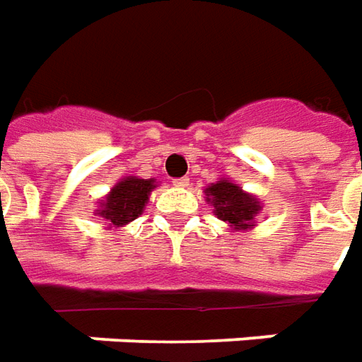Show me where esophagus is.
Returning <instances> with one entry per match:
<instances>
[{
  "mask_svg": "<svg viewBox=\"0 0 362 362\" xmlns=\"http://www.w3.org/2000/svg\"><path fill=\"white\" fill-rule=\"evenodd\" d=\"M173 185H175V187H189V179H187V177H179V179H173Z\"/></svg>",
  "mask_w": 362,
  "mask_h": 362,
  "instance_id": "esophagus-1",
  "label": "esophagus"
}]
</instances>
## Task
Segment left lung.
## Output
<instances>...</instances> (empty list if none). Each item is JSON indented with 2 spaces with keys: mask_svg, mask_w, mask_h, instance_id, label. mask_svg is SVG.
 Instances as JSON below:
<instances>
[{
  "mask_svg": "<svg viewBox=\"0 0 362 362\" xmlns=\"http://www.w3.org/2000/svg\"><path fill=\"white\" fill-rule=\"evenodd\" d=\"M205 199L214 206V214L234 230L254 228V221L260 214V201L243 191L228 179H221L205 189Z\"/></svg>",
  "mask_w": 362,
  "mask_h": 362,
  "instance_id": "obj_1",
  "label": "left lung"
}]
</instances>
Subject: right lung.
<instances>
[{"label": "right lung", "instance_id": "right-lung-1", "mask_svg": "<svg viewBox=\"0 0 362 362\" xmlns=\"http://www.w3.org/2000/svg\"><path fill=\"white\" fill-rule=\"evenodd\" d=\"M156 189V179H139V177H124L112 187L106 199L100 201V209L96 211L110 228H119L124 224L136 221L144 213L149 193Z\"/></svg>", "mask_w": 362, "mask_h": 362}]
</instances>
